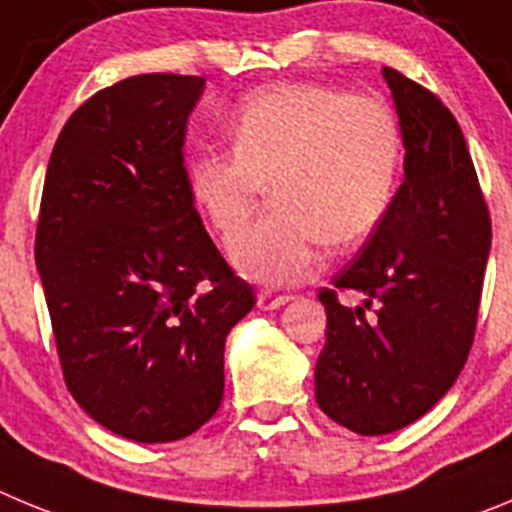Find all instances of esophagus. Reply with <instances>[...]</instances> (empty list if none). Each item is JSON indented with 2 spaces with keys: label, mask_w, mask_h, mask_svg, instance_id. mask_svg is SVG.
I'll use <instances>...</instances> for the list:
<instances>
[{
  "label": "esophagus",
  "mask_w": 512,
  "mask_h": 512,
  "mask_svg": "<svg viewBox=\"0 0 512 512\" xmlns=\"http://www.w3.org/2000/svg\"><path fill=\"white\" fill-rule=\"evenodd\" d=\"M288 301L290 296H275V293H260V296H257V306H260L262 311H275V308L285 306Z\"/></svg>",
  "instance_id": "obj_1"
}]
</instances>
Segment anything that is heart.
I'll list each match as a JSON object with an SVG mask.
<instances>
[{
	"label": "heart",
	"instance_id": "obj_1",
	"mask_svg": "<svg viewBox=\"0 0 512 512\" xmlns=\"http://www.w3.org/2000/svg\"><path fill=\"white\" fill-rule=\"evenodd\" d=\"M232 153H199L188 191L219 234L247 222L260 196L273 206L229 242L245 278L293 285L319 267L324 245H354L393 201L403 135L375 96L321 84H275L239 104Z\"/></svg>",
	"mask_w": 512,
	"mask_h": 512
}]
</instances>
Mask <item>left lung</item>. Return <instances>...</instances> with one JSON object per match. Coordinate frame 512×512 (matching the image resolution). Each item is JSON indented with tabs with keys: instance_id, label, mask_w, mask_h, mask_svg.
<instances>
[{
	"instance_id": "left-lung-1",
	"label": "left lung",
	"mask_w": 512,
	"mask_h": 512,
	"mask_svg": "<svg viewBox=\"0 0 512 512\" xmlns=\"http://www.w3.org/2000/svg\"><path fill=\"white\" fill-rule=\"evenodd\" d=\"M405 145V181L357 260L321 288L326 344L316 403L354 434L380 436L431 411L474 342L490 211L462 127L436 94L382 68ZM366 293L347 309L335 290ZM373 308V316L366 311Z\"/></svg>"
}]
</instances>
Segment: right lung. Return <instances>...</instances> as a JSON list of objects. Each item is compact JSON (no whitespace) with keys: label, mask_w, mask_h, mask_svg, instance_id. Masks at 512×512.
<instances>
[{"label":"right lung","mask_w":512,"mask_h":512,"mask_svg":"<svg viewBox=\"0 0 512 512\" xmlns=\"http://www.w3.org/2000/svg\"><path fill=\"white\" fill-rule=\"evenodd\" d=\"M204 78L142 73L84 101L50 155L35 262L63 380L140 444L199 431L224 398V342L255 290L188 191V114Z\"/></svg>","instance_id":"obj_1"}]
</instances>
